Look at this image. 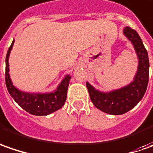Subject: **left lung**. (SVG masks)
Segmentation results:
<instances>
[{
	"label": "left lung",
	"mask_w": 153,
	"mask_h": 153,
	"mask_svg": "<svg viewBox=\"0 0 153 153\" xmlns=\"http://www.w3.org/2000/svg\"><path fill=\"white\" fill-rule=\"evenodd\" d=\"M124 34L134 45L139 58L138 70L134 81L127 86L109 93L100 92L86 83L90 97L95 107L112 115L124 114L134 108L145 95L149 79L148 54L140 37L130 27L124 29Z\"/></svg>",
	"instance_id": "left-lung-1"
}]
</instances>
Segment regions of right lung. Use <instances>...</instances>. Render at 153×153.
Listing matches in <instances>:
<instances>
[{
	"instance_id": "1",
	"label": "right lung",
	"mask_w": 153,
	"mask_h": 153,
	"mask_svg": "<svg viewBox=\"0 0 153 153\" xmlns=\"http://www.w3.org/2000/svg\"><path fill=\"white\" fill-rule=\"evenodd\" d=\"M14 40L11 46L9 47L6 57V73H5V80L8 92L14 101L19 104L21 108L30 114L36 116H43L55 112L60 109L66 102L67 91L69 85V80L71 77L67 75L66 78L62 81L57 90L55 92L49 94H30L24 93L19 91L17 88L13 85L11 79L9 76V63L8 58L10 51L13 48Z\"/></svg>"
}]
</instances>
